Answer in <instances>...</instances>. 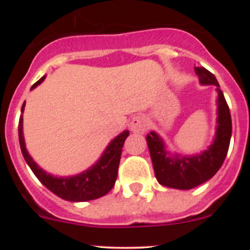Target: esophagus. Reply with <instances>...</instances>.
Returning <instances> with one entry per match:
<instances>
[{
    "label": "esophagus",
    "mask_w": 250,
    "mask_h": 250,
    "mask_svg": "<svg viewBox=\"0 0 250 250\" xmlns=\"http://www.w3.org/2000/svg\"><path fill=\"white\" fill-rule=\"evenodd\" d=\"M148 129V122L145 116L136 115L130 121V130L134 133H145Z\"/></svg>",
    "instance_id": "esophagus-1"
}]
</instances>
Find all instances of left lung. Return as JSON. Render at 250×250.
I'll return each mask as SVG.
<instances>
[{
    "mask_svg": "<svg viewBox=\"0 0 250 250\" xmlns=\"http://www.w3.org/2000/svg\"><path fill=\"white\" fill-rule=\"evenodd\" d=\"M202 84H214L217 87V129L213 145L202 154L195 156H168L165 145L154 131L147 135V143L150 151L153 167L159 183L169 188L187 190L210 180L225 161L231 137V116L229 107L220 90L219 82L214 74L203 67H194Z\"/></svg>",
    "mask_w": 250,
    "mask_h": 250,
    "instance_id": "obj_1",
    "label": "left lung"
}]
</instances>
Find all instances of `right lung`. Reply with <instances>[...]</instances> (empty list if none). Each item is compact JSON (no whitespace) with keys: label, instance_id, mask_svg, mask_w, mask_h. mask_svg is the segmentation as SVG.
<instances>
[{"label":"right lung","instance_id":"add662e5","mask_svg":"<svg viewBox=\"0 0 250 250\" xmlns=\"http://www.w3.org/2000/svg\"><path fill=\"white\" fill-rule=\"evenodd\" d=\"M43 80H44V76L34 83L31 89L37 87ZM24 105L25 102L22 104L21 113H23ZM22 128H23V116L21 114L19 122V139L25 162L28 163L40 182L43 183L57 196L63 200L71 201V202H83V201L95 200L104 196L114 187L120 160H121L122 148L125 139L129 136V130H125L109 143L100 161L87 171L73 177H54L53 175L47 174L43 169L40 168L28 154Z\"/></svg>","mask_w":250,"mask_h":250}]
</instances>
